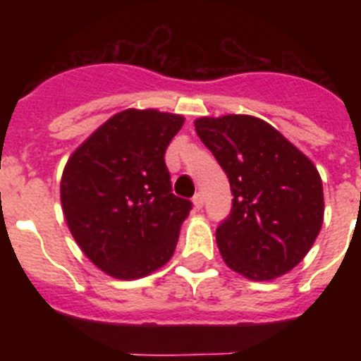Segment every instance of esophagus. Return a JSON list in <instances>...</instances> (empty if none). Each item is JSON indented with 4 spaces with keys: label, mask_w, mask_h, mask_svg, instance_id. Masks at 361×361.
Wrapping results in <instances>:
<instances>
[{
    "label": "esophagus",
    "mask_w": 361,
    "mask_h": 361,
    "mask_svg": "<svg viewBox=\"0 0 361 361\" xmlns=\"http://www.w3.org/2000/svg\"><path fill=\"white\" fill-rule=\"evenodd\" d=\"M193 206H195L197 209H200L204 206V197L202 193H195V197H193Z\"/></svg>",
    "instance_id": "obj_1"
}]
</instances>
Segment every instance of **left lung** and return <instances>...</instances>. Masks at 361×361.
<instances>
[{
  "label": "left lung",
  "mask_w": 361,
  "mask_h": 361,
  "mask_svg": "<svg viewBox=\"0 0 361 361\" xmlns=\"http://www.w3.org/2000/svg\"><path fill=\"white\" fill-rule=\"evenodd\" d=\"M195 130L231 186V212L216 228L224 262L251 280L291 271L324 222V188L314 164L257 117H202Z\"/></svg>",
  "instance_id": "obj_1"
}]
</instances>
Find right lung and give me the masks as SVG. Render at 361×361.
Returning <instances> with one entry per match:
<instances>
[{
	"label": "right lung",
	"instance_id": "right-lung-1",
	"mask_svg": "<svg viewBox=\"0 0 361 361\" xmlns=\"http://www.w3.org/2000/svg\"><path fill=\"white\" fill-rule=\"evenodd\" d=\"M184 119L124 110L68 159L61 204L72 237L114 279L149 275L171 258L191 200L171 193L164 153Z\"/></svg>",
	"mask_w": 361,
	"mask_h": 361
}]
</instances>
